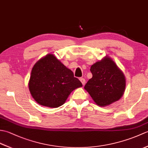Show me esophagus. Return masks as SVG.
<instances>
[{"mask_svg":"<svg viewBox=\"0 0 148 148\" xmlns=\"http://www.w3.org/2000/svg\"><path fill=\"white\" fill-rule=\"evenodd\" d=\"M79 80H80V81L81 82V83L83 84V85H84V84H85V83H86V81H85V79H84V78H80L79 79Z\"/></svg>","mask_w":148,"mask_h":148,"instance_id":"34e87169","label":"esophagus"}]
</instances>
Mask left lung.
Masks as SVG:
<instances>
[{
	"instance_id": "left-lung-1",
	"label": "left lung",
	"mask_w": 148,
	"mask_h": 148,
	"mask_svg": "<svg viewBox=\"0 0 148 148\" xmlns=\"http://www.w3.org/2000/svg\"><path fill=\"white\" fill-rule=\"evenodd\" d=\"M93 76L84 86L93 101L105 107L118 101L124 94L126 79L123 72L109 56L91 66Z\"/></svg>"
}]
</instances>
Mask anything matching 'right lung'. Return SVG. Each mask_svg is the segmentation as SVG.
Instances as JSON below:
<instances>
[{"label": "right lung", "mask_w": 148, "mask_h": 148, "mask_svg": "<svg viewBox=\"0 0 148 148\" xmlns=\"http://www.w3.org/2000/svg\"><path fill=\"white\" fill-rule=\"evenodd\" d=\"M83 86L74 73L53 54L37 61L31 71L29 88L39 105L56 108L65 102L71 93Z\"/></svg>", "instance_id": "add662e5"}]
</instances>
